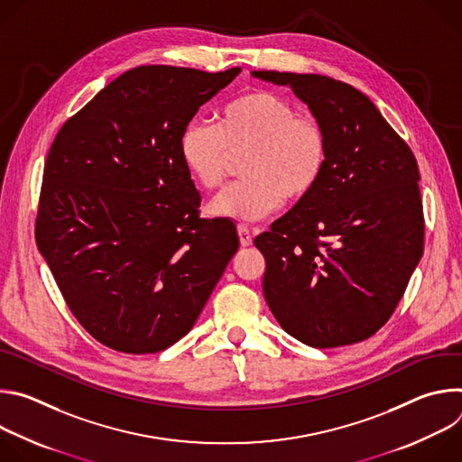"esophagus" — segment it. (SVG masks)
<instances>
[{
    "instance_id": "esophagus-1",
    "label": "esophagus",
    "mask_w": 462,
    "mask_h": 462,
    "mask_svg": "<svg viewBox=\"0 0 462 462\" xmlns=\"http://www.w3.org/2000/svg\"><path fill=\"white\" fill-rule=\"evenodd\" d=\"M237 234H239V241L243 246H250L252 245V232L248 230V226L239 225L237 226Z\"/></svg>"
}]
</instances>
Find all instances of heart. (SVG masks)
Wrapping results in <instances>:
<instances>
[{"label": "heart", "mask_w": 462, "mask_h": 462, "mask_svg": "<svg viewBox=\"0 0 462 462\" xmlns=\"http://www.w3.org/2000/svg\"><path fill=\"white\" fill-rule=\"evenodd\" d=\"M180 159L205 189L225 184L234 157L243 180L226 188L210 212L255 221L276 212L283 199L301 201L319 182L327 164V137L310 115H298L273 91H248L228 102L217 122L193 118L180 135Z\"/></svg>", "instance_id": "obj_1"}]
</instances>
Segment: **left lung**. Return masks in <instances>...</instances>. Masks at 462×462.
Returning <instances> with one entry per match:
<instances>
[{
	"label": "left lung",
	"instance_id": "left-lung-1",
	"mask_svg": "<svg viewBox=\"0 0 462 462\" xmlns=\"http://www.w3.org/2000/svg\"><path fill=\"white\" fill-rule=\"evenodd\" d=\"M289 86L327 137L316 188L254 245L263 294L285 333L318 347L373 337L399 305L424 248L419 166L358 89L321 75L252 71Z\"/></svg>",
	"mask_w": 462,
	"mask_h": 462
}]
</instances>
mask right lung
<instances>
[{
    "label": "right lung",
    "mask_w": 462,
    "mask_h": 462,
    "mask_svg": "<svg viewBox=\"0 0 462 462\" xmlns=\"http://www.w3.org/2000/svg\"><path fill=\"white\" fill-rule=\"evenodd\" d=\"M239 73L129 69L49 150L36 245L75 318L109 349L179 342L239 248L232 221L199 216L179 148L184 125Z\"/></svg>",
    "instance_id": "right-lung-1"
}]
</instances>
